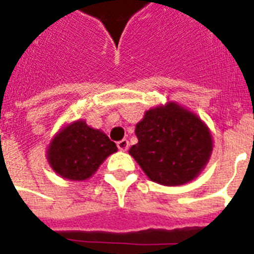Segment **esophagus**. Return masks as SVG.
I'll list each match as a JSON object with an SVG mask.
<instances>
[{
  "instance_id": "34e87169",
  "label": "esophagus",
  "mask_w": 254,
  "mask_h": 254,
  "mask_svg": "<svg viewBox=\"0 0 254 254\" xmlns=\"http://www.w3.org/2000/svg\"><path fill=\"white\" fill-rule=\"evenodd\" d=\"M117 147H119L121 151H127V147H129V141L127 139H121L117 142Z\"/></svg>"
}]
</instances>
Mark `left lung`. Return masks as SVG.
I'll list each match as a JSON object with an SVG mask.
<instances>
[{
	"instance_id": "8db88e82",
	"label": "left lung",
	"mask_w": 254,
	"mask_h": 254,
	"mask_svg": "<svg viewBox=\"0 0 254 254\" xmlns=\"http://www.w3.org/2000/svg\"><path fill=\"white\" fill-rule=\"evenodd\" d=\"M138 142L129 149L150 181L182 186L203 171L212 154V134L199 116L169 101L145 112L135 125Z\"/></svg>"
}]
</instances>
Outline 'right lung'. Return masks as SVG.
<instances>
[{
  "label": "right lung",
  "mask_w": 254,
  "mask_h": 254,
  "mask_svg": "<svg viewBox=\"0 0 254 254\" xmlns=\"http://www.w3.org/2000/svg\"><path fill=\"white\" fill-rule=\"evenodd\" d=\"M117 146L104 131L77 120L62 127L50 142L46 157L51 169L68 181H87Z\"/></svg>",
  "instance_id": "obj_1"
}]
</instances>
